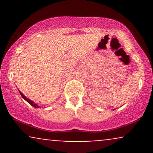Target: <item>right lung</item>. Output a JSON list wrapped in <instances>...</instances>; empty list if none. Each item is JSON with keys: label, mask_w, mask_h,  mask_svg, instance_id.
I'll use <instances>...</instances> for the list:
<instances>
[{"label": "right lung", "mask_w": 153, "mask_h": 153, "mask_svg": "<svg viewBox=\"0 0 153 153\" xmlns=\"http://www.w3.org/2000/svg\"><path fill=\"white\" fill-rule=\"evenodd\" d=\"M19 93H20L21 96H22V98H23V99H25L26 101H27L28 103H29V104L31 105V106H34V108H39V106H37V105H36V103H35L34 102V101H31V100H30V99H28V98H26V96H24V95L23 94L22 92H21V91H19Z\"/></svg>", "instance_id": "right-lung-1"}]
</instances>
